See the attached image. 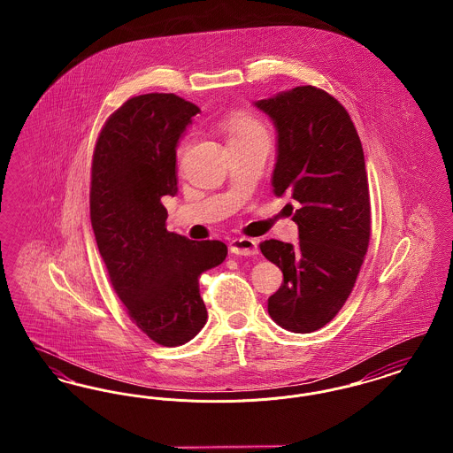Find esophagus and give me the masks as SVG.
<instances>
[{
    "label": "esophagus",
    "mask_w": 453,
    "mask_h": 453,
    "mask_svg": "<svg viewBox=\"0 0 453 453\" xmlns=\"http://www.w3.org/2000/svg\"><path fill=\"white\" fill-rule=\"evenodd\" d=\"M229 250L236 257H255L258 255V242L250 237H234L229 242Z\"/></svg>",
    "instance_id": "obj_1"
}]
</instances>
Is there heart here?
Returning a JSON list of instances; mask_svg holds the SVG:
<instances>
[{"instance_id": "1", "label": "heart", "mask_w": 453, "mask_h": 453, "mask_svg": "<svg viewBox=\"0 0 453 453\" xmlns=\"http://www.w3.org/2000/svg\"><path fill=\"white\" fill-rule=\"evenodd\" d=\"M224 130H226V137L229 146L236 144V142H242V141H250L253 137H259V135H266L265 129L261 127L258 120H255L253 117L246 115V113H233L224 120ZM187 142H181L178 152L185 151Z\"/></svg>"}]
</instances>
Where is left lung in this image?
<instances>
[{"mask_svg":"<svg viewBox=\"0 0 453 453\" xmlns=\"http://www.w3.org/2000/svg\"><path fill=\"white\" fill-rule=\"evenodd\" d=\"M253 105L277 130L273 194L299 203L292 217L299 242L259 244L283 273L268 314L283 329L305 334L340 312L364 263L370 239L365 156L345 107L323 89L292 88Z\"/></svg>","mask_w":453,"mask_h":453,"instance_id":"left-lung-1","label":"left lung"}]
</instances>
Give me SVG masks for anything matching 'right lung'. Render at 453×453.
Wrapping results in <instances>:
<instances>
[{"mask_svg": "<svg viewBox=\"0 0 453 453\" xmlns=\"http://www.w3.org/2000/svg\"><path fill=\"white\" fill-rule=\"evenodd\" d=\"M200 110L173 93L134 96L96 141L89 214L110 281L157 345L188 343L207 323L200 275L227 257L220 241L166 231L161 196L178 192L176 148Z\"/></svg>", "mask_w": 453, "mask_h": 453, "instance_id": "obj_1", "label": "right lung"}]
</instances>
